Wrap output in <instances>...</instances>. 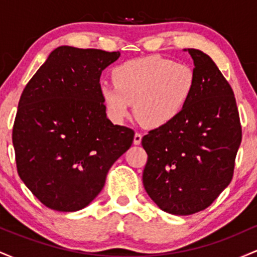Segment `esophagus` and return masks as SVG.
Segmentation results:
<instances>
[{"label":"esophagus","instance_id":"1","mask_svg":"<svg viewBox=\"0 0 257 257\" xmlns=\"http://www.w3.org/2000/svg\"><path fill=\"white\" fill-rule=\"evenodd\" d=\"M141 139H143V135L140 133H135L134 135V145H140Z\"/></svg>","mask_w":257,"mask_h":257}]
</instances>
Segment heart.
<instances>
[{
    "mask_svg": "<svg viewBox=\"0 0 257 257\" xmlns=\"http://www.w3.org/2000/svg\"><path fill=\"white\" fill-rule=\"evenodd\" d=\"M114 85L102 83L100 96L108 117L122 122L134 104L144 125L158 128L184 111L196 87V73L186 64L151 55L128 60L112 71Z\"/></svg>",
    "mask_w": 257,
    "mask_h": 257,
    "instance_id": "obj_1",
    "label": "heart"
}]
</instances>
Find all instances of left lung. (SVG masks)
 <instances>
[{"label": "left lung", "mask_w": 257, "mask_h": 257, "mask_svg": "<svg viewBox=\"0 0 257 257\" xmlns=\"http://www.w3.org/2000/svg\"><path fill=\"white\" fill-rule=\"evenodd\" d=\"M196 87L173 122L149 132L143 182L166 213L191 215L208 208L229 185L241 141V126L231 85L209 55L187 49Z\"/></svg>", "instance_id": "obj_1"}]
</instances>
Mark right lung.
<instances>
[{
  "label": "right lung",
  "instance_id": "obj_1",
  "mask_svg": "<svg viewBox=\"0 0 257 257\" xmlns=\"http://www.w3.org/2000/svg\"><path fill=\"white\" fill-rule=\"evenodd\" d=\"M119 52L54 49L26 84L13 126L20 179L42 204L77 211L95 198L134 132L106 117L100 76Z\"/></svg>",
  "mask_w": 257,
  "mask_h": 257
}]
</instances>
